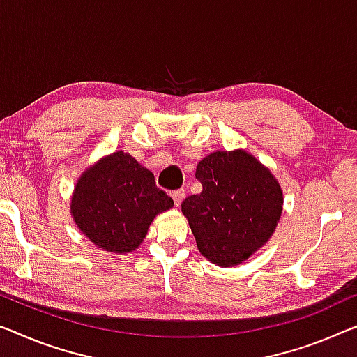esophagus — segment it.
Returning <instances> with one entry per match:
<instances>
[{
  "instance_id": "obj_1",
  "label": "esophagus",
  "mask_w": 357,
  "mask_h": 357,
  "mask_svg": "<svg viewBox=\"0 0 357 357\" xmlns=\"http://www.w3.org/2000/svg\"><path fill=\"white\" fill-rule=\"evenodd\" d=\"M184 195H185V192H184L183 189L173 190V192H172V197H173V200H174V205L179 206V205H181V202L184 200Z\"/></svg>"
}]
</instances>
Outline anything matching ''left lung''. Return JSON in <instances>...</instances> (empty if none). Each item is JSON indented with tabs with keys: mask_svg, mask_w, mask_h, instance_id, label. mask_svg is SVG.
I'll return each instance as SVG.
<instances>
[{
	"mask_svg": "<svg viewBox=\"0 0 357 357\" xmlns=\"http://www.w3.org/2000/svg\"><path fill=\"white\" fill-rule=\"evenodd\" d=\"M200 194L181 208L197 247L218 266H236L261 248L282 213L280 185L257 158L243 151H218L197 165Z\"/></svg>",
	"mask_w": 357,
	"mask_h": 357,
	"instance_id": "1",
	"label": "left lung"
}]
</instances>
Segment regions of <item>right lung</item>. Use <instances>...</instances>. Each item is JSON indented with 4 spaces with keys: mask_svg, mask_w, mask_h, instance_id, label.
Returning a JSON list of instances; mask_svg holds the SVG:
<instances>
[{
    "mask_svg": "<svg viewBox=\"0 0 357 357\" xmlns=\"http://www.w3.org/2000/svg\"><path fill=\"white\" fill-rule=\"evenodd\" d=\"M172 206L173 199L157 188L153 174L123 152L88 168L72 197L77 226L110 253L139 247L155 215Z\"/></svg>",
    "mask_w": 357,
    "mask_h": 357,
    "instance_id": "right-lung-1",
    "label": "right lung"
}]
</instances>
